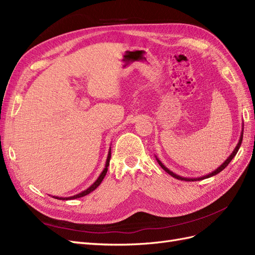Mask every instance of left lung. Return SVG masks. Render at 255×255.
<instances>
[{"instance_id":"1","label":"left lung","mask_w":255,"mask_h":255,"mask_svg":"<svg viewBox=\"0 0 255 255\" xmlns=\"http://www.w3.org/2000/svg\"><path fill=\"white\" fill-rule=\"evenodd\" d=\"M243 136H244V123H243V129H242V133H241V137H239V140H238V143H237V145L235 146V149H234V151L231 153V155L223 161V163L216 169V170H214L213 172H211V173H208V174H206V175H203V176H200V177H183V176H181V175H177V174H175L174 172H172L171 170H169V169L161 163V161L157 158V156L155 155V158H156V160H157V163H158V165L164 169V170L167 172V173H169L170 174L171 176H173V177H175V179H177V180H181V181H186V182H195V181H201V180H204V179H208V177H211V176H214V175H216V174H218L219 172H221L223 169H225L230 163H231V160H232L233 158H234V156L236 155V153L238 152V150H239V146L242 145V141H243Z\"/></svg>"}]
</instances>
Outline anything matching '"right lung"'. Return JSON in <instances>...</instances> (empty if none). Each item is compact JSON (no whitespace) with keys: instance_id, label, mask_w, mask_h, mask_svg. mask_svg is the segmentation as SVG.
Masks as SVG:
<instances>
[{"instance_id":"1","label":"right lung","mask_w":255,"mask_h":255,"mask_svg":"<svg viewBox=\"0 0 255 255\" xmlns=\"http://www.w3.org/2000/svg\"><path fill=\"white\" fill-rule=\"evenodd\" d=\"M111 154H112V149L110 148V151H109V155H107V159H106V163H105V168L103 169V171L101 172V174L99 175V177L98 179L96 180V182L91 185V186H89L87 189H85V190H83V191H81V192H79L78 195H74V196H71V197H55V196H53V198H55V199H58V200H72V199H78V198H82V197H84V196H87L88 194H90L91 191H94L100 184H101V182L103 181V179H104V176L106 175V172H107V167L110 166V160H111Z\"/></svg>"}]
</instances>
